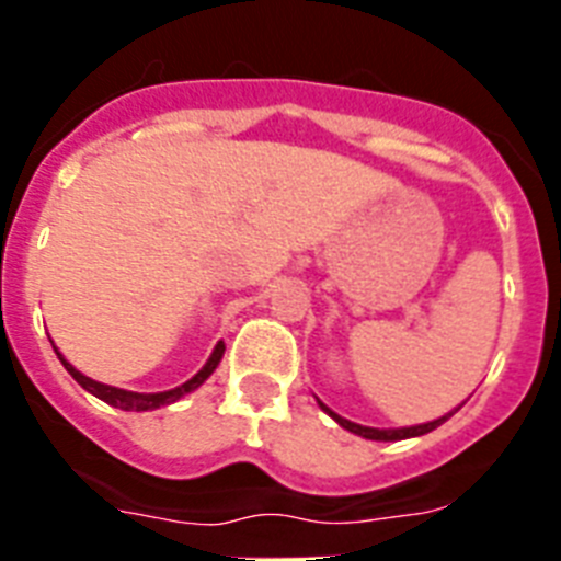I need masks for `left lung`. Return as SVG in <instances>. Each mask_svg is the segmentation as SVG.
Masks as SVG:
<instances>
[{
  "label": "left lung",
  "instance_id": "8db88e82",
  "mask_svg": "<svg viewBox=\"0 0 561 561\" xmlns=\"http://www.w3.org/2000/svg\"><path fill=\"white\" fill-rule=\"evenodd\" d=\"M317 404H320V408H323L325 413H329L331 419H334L336 424H340V427H345V430H348V433H354V435H362V438H368V440H404V438H415V435H427V433H433L435 427H440V424H444V421H447L449 415H453V413H458V408H455L453 413H449V415H440V419H435V421H427V424H419V427H401V430H376V427H362V424H354V421L342 419V415H336L334 410H331V408H325L323 401H317Z\"/></svg>",
  "mask_w": 561,
  "mask_h": 561
}]
</instances>
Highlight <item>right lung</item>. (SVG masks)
<instances>
[{"label":"right lung","mask_w":561,"mask_h":561,"mask_svg":"<svg viewBox=\"0 0 561 561\" xmlns=\"http://www.w3.org/2000/svg\"><path fill=\"white\" fill-rule=\"evenodd\" d=\"M58 354V351H56ZM221 356H225V342H219L216 348H213L210 359L205 362V368L199 370V374L193 376V379H187L185 385H180V388L173 390H165V393H131V390H121V388H112V385H101V381L89 379V376H83L81 370L72 368L67 359H64L61 354H58V359H61L64 368L69 370V376L81 385L83 390H89L92 396H98V399H103L106 404H112V408H121V410H157V408H165V404H173L176 399H182V396H187L191 390H196L202 385V381L207 379V376L213 374V370L219 368Z\"/></svg>","instance_id":"obj_1"}]
</instances>
